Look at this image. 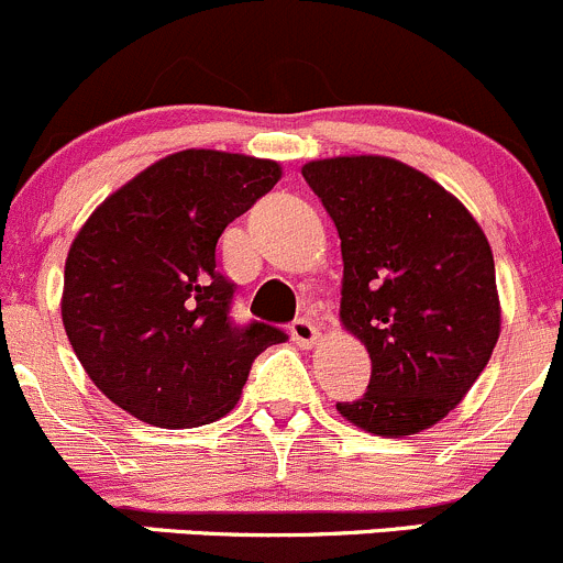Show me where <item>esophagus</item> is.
Masks as SVG:
<instances>
[{"label":"esophagus","instance_id":"1","mask_svg":"<svg viewBox=\"0 0 563 563\" xmlns=\"http://www.w3.org/2000/svg\"><path fill=\"white\" fill-rule=\"evenodd\" d=\"M291 338L294 343H299L302 349H310V345L318 343L321 332H318L316 323L308 321V318H297V321L291 323Z\"/></svg>","mask_w":563,"mask_h":563}]
</instances>
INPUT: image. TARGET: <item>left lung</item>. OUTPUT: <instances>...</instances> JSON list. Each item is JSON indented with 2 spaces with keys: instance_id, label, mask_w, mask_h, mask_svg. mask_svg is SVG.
Returning a JSON list of instances; mask_svg holds the SVG:
<instances>
[{
  "instance_id": "1",
  "label": "left lung",
  "mask_w": 563,
  "mask_h": 563,
  "mask_svg": "<svg viewBox=\"0 0 563 563\" xmlns=\"http://www.w3.org/2000/svg\"><path fill=\"white\" fill-rule=\"evenodd\" d=\"M302 176L340 236V321L373 362L365 395L338 411L387 439L428 430L468 395L501 332L487 236L439 181L391 157H329Z\"/></svg>"
}]
</instances>
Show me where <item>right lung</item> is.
<instances>
[{"label":"right lung","mask_w":563,"mask_h":563,"mask_svg":"<svg viewBox=\"0 0 563 563\" xmlns=\"http://www.w3.org/2000/svg\"><path fill=\"white\" fill-rule=\"evenodd\" d=\"M261 157L185 150L92 212L65 261L62 323L111 402L155 428H198L240 400L250 365L288 334L231 321L218 240L280 179Z\"/></svg>","instance_id":"add662e5"}]
</instances>
